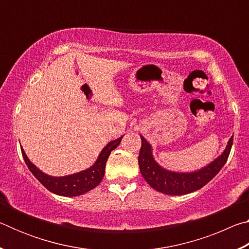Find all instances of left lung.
<instances>
[{
    "label": "left lung",
    "instance_id": "obj_1",
    "mask_svg": "<svg viewBox=\"0 0 249 249\" xmlns=\"http://www.w3.org/2000/svg\"><path fill=\"white\" fill-rule=\"evenodd\" d=\"M141 138L142 147L140 156H138V165H140L142 177L155 190L170 196L187 195V193H191L204 187L225 165L231 145H233V136H231L224 153L209 166L199 171L191 172V174H178V172L162 169L154 160L153 155H151V146L144 137L141 136Z\"/></svg>",
    "mask_w": 249,
    "mask_h": 249
}]
</instances>
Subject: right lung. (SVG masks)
<instances>
[{
    "label": "right lung",
    "instance_id": "right-lung-1",
    "mask_svg": "<svg viewBox=\"0 0 249 249\" xmlns=\"http://www.w3.org/2000/svg\"><path fill=\"white\" fill-rule=\"evenodd\" d=\"M123 136L117 138L115 141L109 142L101 151L98 160L89 169L78 172V174L70 175L67 177H50L44 172H41L38 168L35 167L29 161L26 154L22 149L23 158L26 162L28 169L32 174L35 176V178L44 185L46 189H48L50 192L58 196H81L83 193L89 192L92 189H94L101 181H102L105 172V163L108 158L112 150H114L120 145Z\"/></svg>",
    "mask_w": 249,
    "mask_h": 249
}]
</instances>
